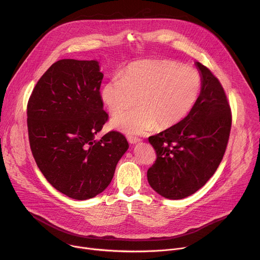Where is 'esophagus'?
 Wrapping results in <instances>:
<instances>
[{"mask_svg":"<svg viewBox=\"0 0 260 260\" xmlns=\"http://www.w3.org/2000/svg\"><path fill=\"white\" fill-rule=\"evenodd\" d=\"M127 141H128L129 143H132V144H136L138 142H141V139L137 138V137H134V136H128L127 137Z\"/></svg>","mask_w":260,"mask_h":260,"instance_id":"34e87169","label":"esophagus"}]
</instances>
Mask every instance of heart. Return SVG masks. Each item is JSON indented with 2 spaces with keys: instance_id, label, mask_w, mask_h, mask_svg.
<instances>
[{
  "instance_id": "b5f03b06",
  "label": "heart",
  "mask_w": 260,
  "mask_h": 260,
  "mask_svg": "<svg viewBox=\"0 0 260 260\" xmlns=\"http://www.w3.org/2000/svg\"><path fill=\"white\" fill-rule=\"evenodd\" d=\"M202 89V77L191 66L173 60H142L129 64L102 89V100L112 114L136 101L135 109L116 115L111 125L126 134L169 128L192 112Z\"/></svg>"
}]
</instances>
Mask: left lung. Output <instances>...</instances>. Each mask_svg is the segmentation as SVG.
I'll return each instance as SVG.
<instances>
[{
	"label": "left lung",
	"instance_id": "obj_1",
	"mask_svg": "<svg viewBox=\"0 0 260 260\" xmlns=\"http://www.w3.org/2000/svg\"><path fill=\"white\" fill-rule=\"evenodd\" d=\"M199 99L182 121L148 138L156 159L147 171L150 186L168 199L197 192L214 175L228 144L232 115L220 81L203 64Z\"/></svg>",
	"mask_w": 260,
	"mask_h": 260
}]
</instances>
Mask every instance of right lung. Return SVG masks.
<instances>
[{
    "instance_id": "1",
    "label": "right lung",
    "mask_w": 260,
    "mask_h": 260,
    "mask_svg": "<svg viewBox=\"0 0 260 260\" xmlns=\"http://www.w3.org/2000/svg\"><path fill=\"white\" fill-rule=\"evenodd\" d=\"M95 60L55 62L34 87L27 106L32 154L56 190L77 200L95 197L110 184L128 148L116 131L95 135L108 121Z\"/></svg>"
}]
</instances>
